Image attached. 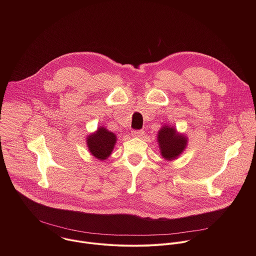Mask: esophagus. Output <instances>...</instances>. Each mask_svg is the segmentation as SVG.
I'll return each mask as SVG.
<instances>
[{"label": "esophagus", "instance_id": "1", "mask_svg": "<svg viewBox=\"0 0 256 256\" xmlns=\"http://www.w3.org/2000/svg\"><path fill=\"white\" fill-rule=\"evenodd\" d=\"M131 135L136 138H143L145 135V132L143 130H136V131H132Z\"/></svg>", "mask_w": 256, "mask_h": 256}]
</instances>
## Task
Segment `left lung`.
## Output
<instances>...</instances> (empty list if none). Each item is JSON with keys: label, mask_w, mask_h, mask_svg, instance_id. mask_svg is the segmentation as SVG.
Listing matches in <instances>:
<instances>
[{"label": "left lung", "mask_w": 256, "mask_h": 256, "mask_svg": "<svg viewBox=\"0 0 256 256\" xmlns=\"http://www.w3.org/2000/svg\"><path fill=\"white\" fill-rule=\"evenodd\" d=\"M156 138L162 156L170 162L176 160L188 143V137L184 133H180L174 126L166 124L158 130Z\"/></svg>", "instance_id": "1"}]
</instances>
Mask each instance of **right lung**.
<instances>
[{
  "label": "right lung",
  "instance_id": "obj_1",
  "mask_svg": "<svg viewBox=\"0 0 256 256\" xmlns=\"http://www.w3.org/2000/svg\"><path fill=\"white\" fill-rule=\"evenodd\" d=\"M117 142L116 134L110 132L104 126H100L96 131L86 136V143L88 150L96 158L106 160Z\"/></svg>",
  "mask_w": 256,
  "mask_h": 256
}]
</instances>
